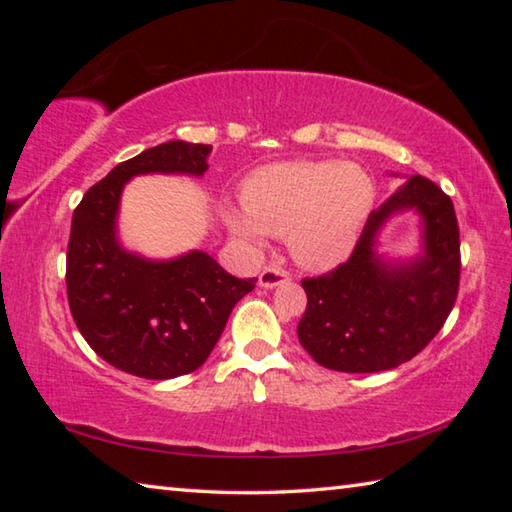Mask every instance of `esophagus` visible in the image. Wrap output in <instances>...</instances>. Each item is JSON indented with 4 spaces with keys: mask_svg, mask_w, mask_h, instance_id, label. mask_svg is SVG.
Listing matches in <instances>:
<instances>
[{
    "mask_svg": "<svg viewBox=\"0 0 512 512\" xmlns=\"http://www.w3.org/2000/svg\"><path fill=\"white\" fill-rule=\"evenodd\" d=\"M284 282H289V273L277 264L266 266L264 271L259 273V287H264V289L280 287V284H284Z\"/></svg>",
    "mask_w": 512,
    "mask_h": 512,
    "instance_id": "esophagus-1",
    "label": "esophagus"
}]
</instances>
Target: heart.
I'll return each mask as SVG.
<instances>
[{
  "label": "heart",
  "instance_id": "heart-1",
  "mask_svg": "<svg viewBox=\"0 0 512 512\" xmlns=\"http://www.w3.org/2000/svg\"><path fill=\"white\" fill-rule=\"evenodd\" d=\"M375 196V183L359 164L277 162L244 180L246 210H225V223L232 235L253 246H262L268 235L289 237L296 262L332 268L352 253Z\"/></svg>",
  "mask_w": 512,
  "mask_h": 512
}]
</instances>
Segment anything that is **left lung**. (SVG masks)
I'll return each mask as SVG.
<instances>
[{
  "mask_svg": "<svg viewBox=\"0 0 512 512\" xmlns=\"http://www.w3.org/2000/svg\"><path fill=\"white\" fill-rule=\"evenodd\" d=\"M423 219V253L388 263L374 250L393 213ZM461 280V241L454 203L436 183L411 176L368 216L348 262L305 277L307 309L298 339L316 363L339 372L397 368L424 350L452 311Z\"/></svg>",
  "mask_w": 512,
  "mask_h": 512,
  "instance_id": "1",
  "label": "left lung"
}]
</instances>
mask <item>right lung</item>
I'll return each instance as SVG.
<instances>
[{
	"label": "right lung",
	"instance_id": "obj_1",
	"mask_svg": "<svg viewBox=\"0 0 512 512\" xmlns=\"http://www.w3.org/2000/svg\"><path fill=\"white\" fill-rule=\"evenodd\" d=\"M210 144L173 140L117 164L85 192L67 246V300L90 348L110 366L144 379H173L201 368L232 307L255 289L203 250L176 259L128 253L117 239L124 185L144 173L207 171Z\"/></svg>",
	"mask_w": 512,
	"mask_h": 512
}]
</instances>
